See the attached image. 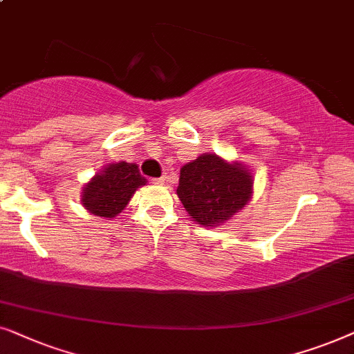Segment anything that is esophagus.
Here are the masks:
<instances>
[{
	"instance_id": "34e87169",
	"label": "esophagus",
	"mask_w": 354,
	"mask_h": 354,
	"mask_svg": "<svg viewBox=\"0 0 354 354\" xmlns=\"http://www.w3.org/2000/svg\"><path fill=\"white\" fill-rule=\"evenodd\" d=\"M168 181V176L167 174H163L162 178H158V180H155V185H165V183Z\"/></svg>"
}]
</instances>
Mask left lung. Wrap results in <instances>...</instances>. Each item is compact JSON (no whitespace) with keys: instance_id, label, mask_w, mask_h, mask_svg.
<instances>
[{"instance_id":"1","label":"left lung","mask_w":354,"mask_h":354,"mask_svg":"<svg viewBox=\"0 0 354 354\" xmlns=\"http://www.w3.org/2000/svg\"><path fill=\"white\" fill-rule=\"evenodd\" d=\"M254 192L251 169L216 153H202L180 171L176 194L197 225L215 228L238 215Z\"/></svg>"}]
</instances>
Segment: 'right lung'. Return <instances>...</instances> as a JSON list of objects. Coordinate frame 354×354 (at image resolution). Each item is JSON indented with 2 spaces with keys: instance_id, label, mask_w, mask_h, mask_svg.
Returning a JSON list of instances; mask_svg holds the SVG:
<instances>
[{
  "instance_id": "1",
  "label": "right lung",
  "mask_w": 354,
  "mask_h": 354,
  "mask_svg": "<svg viewBox=\"0 0 354 354\" xmlns=\"http://www.w3.org/2000/svg\"><path fill=\"white\" fill-rule=\"evenodd\" d=\"M147 185L136 163H110L84 185L81 204L88 214L115 218L133 199L134 192Z\"/></svg>"
}]
</instances>
